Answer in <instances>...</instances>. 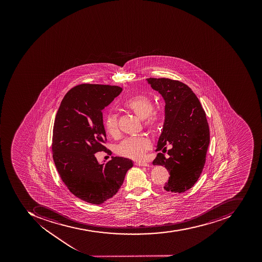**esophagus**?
I'll use <instances>...</instances> for the list:
<instances>
[{"instance_id":"esophagus-1","label":"esophagus","mask_w":262,"mask_h":262,"mask_svg":"<svg viewBox=\"0 0 262 262\" xmlns=\"http://www.w3.org/2000/svg\"><path fill=\"white\" fill-rule=\"evenodd\" d=\"M136 165L139 166V167H149L148 163H145V162H136Z\"/></svg>"}]
</instances>
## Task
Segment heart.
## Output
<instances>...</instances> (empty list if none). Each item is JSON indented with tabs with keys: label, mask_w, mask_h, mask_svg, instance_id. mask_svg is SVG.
Listing matches in <instances>:
<instances>
[{
	"label": "heart",
	"mask_w": 262,
	"mask_h": 262,
	"mask_svg": "<svg viewBox=\"0 0 262 262\" xmlns=\"http://www.w3.org/2000/svg\"><path fill=\"white\" fill-rule=\"evenodd\" d=\"M126 109L133 112L142 120H145V126L149 129H155L158 126L159 117L156 112H153V102L148 96L145 95H138L126 99L123 102ZM105 129L110 135H115L118 132L117 116L115 114L110 113L106 115L105 122ZM151 147L150 139L142 136L126 138L116 147V152L119 156L126 158L139 160L143 158L147 150Z\"/></svg>",
	"instance_id": "obj_1"
}]
</instances>
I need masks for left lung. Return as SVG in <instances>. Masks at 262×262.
I'll return each mask as SVG.
<instances>
[{"mask_svg": "<svg viewBox=\"0 0 262 262\" xmlns=\"http://www.w3.org/2000/svg\"><path fill=\"white\" fill-rule=\"evenodd\" d=\"M150 88L158 91L165 102L164 122L159 137L158 153L153 165L168 171L166 191L183 193L195 184L202 172L209 145V127L198 98L188 85L169 78H147Z\"/></svg>", "mask_w": 262, "mask_h": 262, "instance_id": "1", "label": "left lung"}]
</instances>
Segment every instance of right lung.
Returning <instances> with one entry per match:
<instances>
[{
	"mask_svg": "<svg viewBox=\"0 0 262 262\" xmlns=\"http://www.w3.org/2000/svg\"><path fill=\"white\" fill-rule=\"evenodd\" d=\"M123 89L117 85L82 84L67 92L56 115L53 159L60 177L75 196L92 204L112 198L133 162L120 156L100 163L95 153L106 151L102 110Z\"/></svg>",
	"mask_w": 262,
	"mask_h": 262,
	"instance_id": "obj_1",
	"label": "right lung"
}]
</instances>
